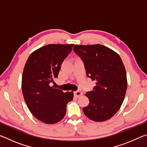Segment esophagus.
I'll list each match as a JSON object with an SVG mask.
<instances>
[{
	"mask_svg": "<svg viewBox=\"0 0 147 147\" xmlns=\"http://www.w3.org/2000/svg\"><path fill=\"white\" fill-rule=\"evenodd\" d=\"M74 94L76 97H80V96L83 95V93H82V92H81L80 91H77L74 92Z\"/></svg>",
	"mask_w": 147,
	"mask_h": 147,
	"instance_id": "obj_1",
	"label": "esophagus"
}]
</instances>
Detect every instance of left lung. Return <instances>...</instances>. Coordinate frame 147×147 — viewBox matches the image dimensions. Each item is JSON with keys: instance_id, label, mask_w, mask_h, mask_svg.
<instances>
[{"instance_id": "8db88e82", "label": "left lung", "mask_w": 147, "mask_h": 147, "mask_svg": "<svg viewBox=\"0 0 147 147\" xmlns=\"http://www.w3.org/2000/svg\"><path fill=\"white\" fill-rule=\"evenodd\" d=\"M84 62L87 76L96 80L93 90L87 92L89 105L83 108L92 121L108 120L120 109L127 89L126 70L119 54L100 44L74 46Z\"/></svg>"}]
</instances>
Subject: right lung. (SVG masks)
I'll list each match as a JSON object with an SVG mask.
<instances>
[{"instance_id":"right-lung-1","label":"right lung","mask_w":147,"mask_h":147,"mask_svg":"<svg viewBox=\"0 0 147 147\" xmlns=\"http://www.w3.org/2000/svg\"><path fill=\"white\" fill-rule=\"evenodd\" d=\"M74 45H47L34 51L26 62L22 76V91L27 106L35 117L46 124L60 121L73 92L50 86L58 78L61 63Z\"/></svg>"}]
</instances>
